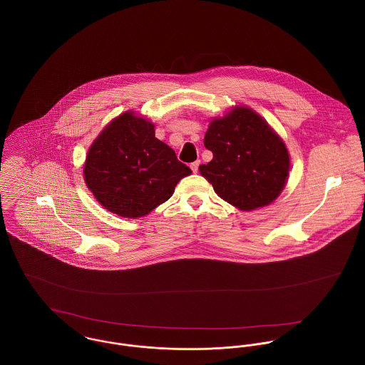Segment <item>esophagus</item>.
I'll list each match as a JSON object with an SVG mask.
<instances>
[{"instance_id": "1", "label": "esophagus", "mask_w": 365, "mask_h": 365, "mask_svg": "<svg viewBox=\"0 0 365 365\" xmlns=\"http://www.w3.org/2000/svg\"><path fill=\"white\" fill-rule=\"evenodd\" d=\"M200 163H201V161H200V160H197V161H194V163L191 164V170H192V173H195V174L198 173V168H200Z\"/></svg>"}]
</instances>
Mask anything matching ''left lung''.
<instances>
[{"instance_id":"1","label":"left lung","mask_w":365,"mask_h":365,"mask_svg":"<svg viewBox=\"0 0 365 365\" xmlns=\"http://www.w3.org/2000/svg\"><path fill=\"white\" fill-rule=\"evenodd\" d=\"M213 158L200 173L215 192L240 210H253L275 201L289 174V155L272 128L246 106H235L215 118L204 139Z\"/></svg>"}]
</instances>
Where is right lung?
<instances>
[{"label": "right lung", "mask_w": 365, "mask_h": 365, "mask_svg": "<svg viewBox=\"0 0 365 365\" xmlns=\"http://www.w3.org/2000/svg\"><path fill=\"white\" fill-rule=\"evenodd\" d=\"M192 171L155 136V125L133 112L110 120L88 149L84 180L112 213L140 217L165 202Z\"/></svg>", "instance_id": "obj_1"}]
</instances>
